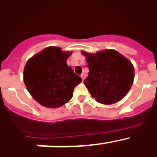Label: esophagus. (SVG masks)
Masks as SVG:
<instances>
[{"label": "esophagus", "mask_w": 157, "mask_h": 157, "mask_svg": "<svg viewBox=\"0 0 157 157\" xmlns=\"http://www.w3.org/2000/svg\"><path fill=\"white\" fill-rule=\"evenodd\" d=\"M86 75L85 73H82V74L81 75V78H82V81H84V79L86 78Z\"/></svg>", "instance_id": "esophagus-1"}]
</instances>
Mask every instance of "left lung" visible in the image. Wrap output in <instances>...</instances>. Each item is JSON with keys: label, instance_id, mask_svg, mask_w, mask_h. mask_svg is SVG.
I'll return each mask as SVG.
<instances>
[{"label": "left lung", "instance_id": "obj_1", "mask_svg": "<svg viewBox=\"0 0 157 157\" xmlns=\"http://www.w3.org/2000/svg\"><path fill=\"white\" fill-rule=\"evenodd\" d=\"M82 53L86 56L90 71L84 84L93 98L105 105L123 99L133 84L132 63L115 50Z\"/></svg>", "mask_w": 157, "mask_h": 157}]
</instances>
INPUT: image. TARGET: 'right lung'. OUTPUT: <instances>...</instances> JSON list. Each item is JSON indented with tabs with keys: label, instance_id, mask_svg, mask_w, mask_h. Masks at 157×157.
<instances>
[{
	"label": "right lung",
	"instance_id": "right-lung-1",
	"mask_svg": "<svg viewBox=\"0 0 157 157\" xmlns=\"http://www.w3.org/2000/svg\"><path fill=\"white\" fill-rule=\"evenodd\" d=\"M57 47H48L30 58L23 71L30 95L47 108H58L68 102L82 78L67 66L71 55Z\"/></svg>",
	"mask_w": 157,
	"mask_h": 157
}]
</instances>
